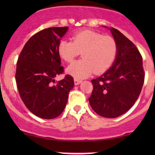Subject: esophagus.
Wrapping results in <instances>:
<instances>
[{"instance_id":"esophagus-1","label":"esophagus","mask_w":155,"mask_h":155,"mask_svg":"<svg viewBox=\"0 0 155 155\" xmlns=\"http://www.w3.org/2000/svg\"><path fill=\"white\" fill-rule=\"evenodd\" d=\"M82 82V80L80 79H74V84L76 85H78L79 84H80Z\"/></svg>"}]
</instances>
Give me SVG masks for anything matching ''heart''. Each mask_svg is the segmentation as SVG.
Masks as SVG:
<instances>
[{
  "label": "heart",
  "mask_w": 155,
  "mask_h": 155,
  "mask_svg": "<svg viewBox=\"0 0 155 155\" xmlns=\"http://www.w3.org/2000/svg\"><path fill=\"white\" fill-rule=\"evenodd\" d=\"M73 42L61 40L58 51L64 61L72 62L82 52V59L73 62L67 73L76 79H83L93 73L101 74L112 67L116 58L118 46L112 37L85 30L76 33Z\"/></svg>",
  "instance_id": "heart-1"
}]
</instances>
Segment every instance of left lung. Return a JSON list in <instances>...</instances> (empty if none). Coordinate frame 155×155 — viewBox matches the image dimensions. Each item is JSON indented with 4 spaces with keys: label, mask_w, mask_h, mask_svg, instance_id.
Listing matches in <instances>:
<instances>
[{
    "label": "left lung",
    "mask_w": 155,
    "mask_h": 155,
    "mask_svg": "<svg viewBox=\"0 0 155 155\" xmlns=\"http://www.w3.org/2000/svg\"><path fill=\"white\" fill-rule=\"evenodd\" d=\"M118 53L113 64L102 76L92 79L89 104L104 118H113L127 112L140 94L145 73L138 48L118 30L110 28Z\"/></svg>",
    "instance_id": "obj_1"
}]
</instances>
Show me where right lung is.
Here are the masks:
<instances>
[{
    "mask_svg": "<svg viewBox=\"0 0 155 155\" xmlns=\"http://www.w3.org/2000/svg\"><path fill=\"white\" fill-rule=\"evenodd\" d=\"M68 27L48 28L28 40L18 56L15 81L19 95L33 114L52 119L63 112L74 85L70 75L57 83L54 77L64 73L58 48Z\"/></svg>",
    "mask_w": 155,
    "mask_h": 155,
    "instance_id": "1",
    "label": "right lung"
}]
</instances>
